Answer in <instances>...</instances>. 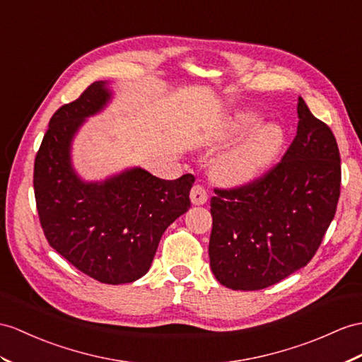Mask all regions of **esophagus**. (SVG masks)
I'll return each instance as SVG.
<instances>
[{
    "instance_id": "obj_1",
    "label": "esophagus",
    "mask_w": 362,
    "mask_h": 362,
    "mask_svg": "<svg viewBox=\"0 0 362 362\" xmlns=\"http://www.w3.org/2000/svg\"><path fill=\"white\" fill-rule=\"evenodd\" d=\"M190 199L195 206H201L204 204V202L207 201V192L206 189L201 186V184H195V186L192 187V192H190Z\"/></svg>"
}]
</instances>
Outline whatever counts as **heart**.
Masks as SVG:
<instances>
[{"mask_svg":"<svg viewBox=\"0 0 362 362\" xmlns=\"http://www.w3.org/2000/svg\"><path fill=\"white\" fill-rule=\"evenodd\" d=\"M259 122L255 113H241L227 127L226 138L235 139ZM281 146V132L266 126L253 132L230 151L224 152L214 163V176L226 184H240L259 175Z\"/></svg>","mask_w":362,"mask_h":362,"instance_id":"1","label":"heart"}]
</instances>
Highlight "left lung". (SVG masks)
<instances>
[{"label":"left lung","instance_id":"left-lung-1","mask_svg":"<svg viewBox=\"0 0 362 362\" xmlns=\"http://www.w3.org/2000/svg\"><path fill=\"white\" fill-rule=\"evenodd\" d=\"M298 130L281 161L210 199V267L232 290H261L304 267L337 214L341 158L330 127L303 98Z\"/></svg>","mask_w":362,"mask_h":362}]
</instances>
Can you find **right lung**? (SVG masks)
I'll use <instances>...</instances> for the list:
<instances>
[{"instance_id":"add662e5","label":"right lung","mask_w":362,"mask_h":362,"mask_svg":"<svg viewBox=\"0 0 362 362\" xmlns=\"http://www.w3.org/2000/svg\"><path fill=\"white\" fill-rule=\"evenodd\" d=\"M109 100L103 81L61 105L35 156L37 210L50 247L104 284H126L147 270L164 230L190 209L195 176L161 180L143 169L86 184L70 167V141L86 117Z\"/></svg>"}]
</instances>
